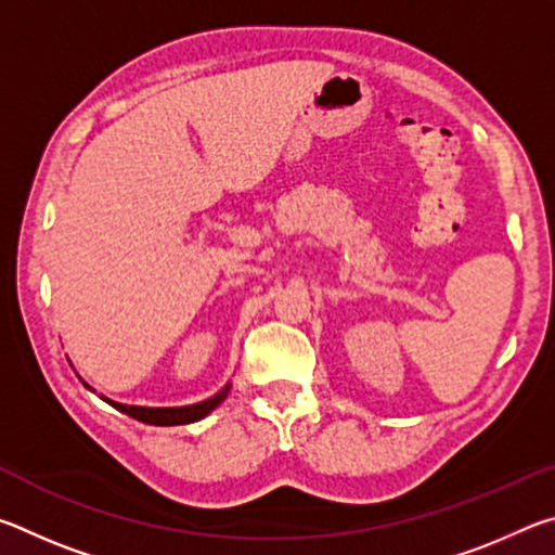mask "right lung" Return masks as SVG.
<instances>
[{"label":"right lung","instance_id":"1","mask_svg":"<svg viewBox=\"0 0 555 555\" xmlns=\"http://www.w3.org/2000/svg\"><path fill=\"white\" fill-rule=\"evenodd\" d=\"M232 384H224V387L212 393L210 399L198 401V403H191V406H168V409H149V406H127V403H117V401H109L105 399L109 406H115L117 411L127 413V416L142 421V424L149 426H183V424H193V421H201L208 416L212 409H218L220 403L228 399Z\"/></svg>","mask_w":555,"mask_h":555}]
</instances>
